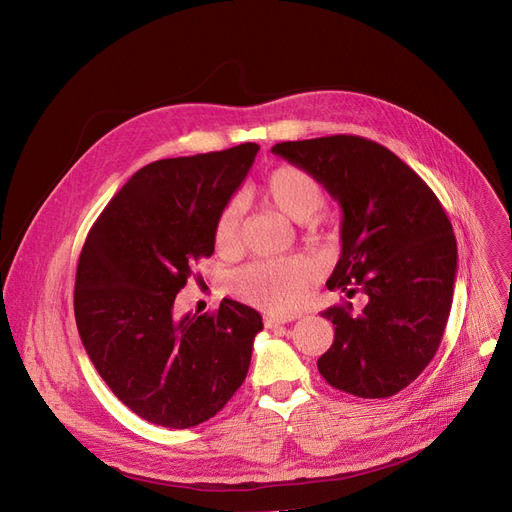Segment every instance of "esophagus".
<instances>
[{
    "label": "esophagus",
    "mask_w": 512,
    "mask_h": 512,
    "mask_svg": "<svg viewBox=\"0 0 512 512\" xmlns=\"http://www.w3.org/2000/svg\"><path fill=\"white\" fill-rule=\"evenodd\" d=\"M288 321H292V317L274 315V313H267V315L263 317V324H265V328H276V326H284V324H288Z\"/></svg>",
    "instance_id": "esophagus-1"
}]
</instances>
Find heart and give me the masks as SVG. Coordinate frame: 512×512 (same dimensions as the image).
Returning a JSON list of instances; mask_svg holds the SVG:
<instances>
[{
    "instance_id": "1",
    "label": "heart",
    "mask_w": 512,
    "mask_h": 512,
    "mask_svg": "<svg viewBox=\"0 0 512 512\" xmlns=\"http://www.w3.org/2000/svg\"><path fill=\"white\" fill-rule=\"evenodd\" d=\"M263 197L292 222H309L326 205L321 182L299 166H280L263 184ZM215 247L224 255H234L245 242L242 228V203H226L213 226ZM317 280V267L305 257H286L274 261H255L234 276V288L249 303L272 311L292 313L299 309L309 288Z\"/></svg>"
}]
</instances>
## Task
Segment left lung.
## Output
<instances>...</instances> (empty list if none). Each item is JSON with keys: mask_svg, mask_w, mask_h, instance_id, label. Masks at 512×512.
I'll use <instances>...</instances> for the list:
<instances>
[{"mask_svg": "<svg viewBox=\"0 0 512 512\" xmlns=\"http://www.w3.org/2000/svg\"><path fill=\"white\" fill-rule=\"evenodd\" d=\"M272 151L340 203L342 255L328 288L369 299L361 315L351 303L321 313L334 324V344L317 369L346 394L394 396L434 359L446 330L456 278L448 215L432 188L375 141L334 134Z\"/></svg>", "mask_w": 512, "mask_h": 512, "instance_id": "8db88e82", "label": "left lung"}]
</instances>
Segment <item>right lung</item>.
Segmentation results:
<instances>
[{
  "instance_id": "right-lung-1",
  "label": "right lung",
  "mask_w": 512,
  "mask_h": 512,
  "mask_svg": "<svg viewBox=\"0 0 512 512\" xmlns=\"http://www.w3.org/2000/svg\"><path fill=\"white\" fill-rule=\"evenodd\" d=\"M259 145L159 159L107 203L80 251L74 317L103 382L139 417L186 429L242 386L261 315L232 299L174 313L193 265L213 255V226Z\"/></svg>"
}]
</instances>
